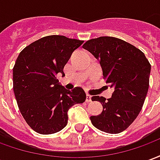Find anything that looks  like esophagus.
Masks as SVG:
<instances>
[{"label": "esophagus", "mask_w": 160, "mask_h": 160, "mask_svg": "<svg viewBox=\"0 0 160 160\" xmlns=\"http://www.w3.org/2000/svg\"><path fill=\"white\" fill-rule=\"evenodd\" d=\"M91 101H92V96L89 95V94H87V97H86V102L89 103V102H91Z\"/></svg>", "instance_id": "esophagus-1"}]
</instances>
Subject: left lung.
Masks as SVG:
<instances>
[{"mask_svg": "<svg viewBox=\"0 0 160 160\" xmlns=\"http://www.w3.org/2000/svg\"><path fill=\"white\" fill-rule=\"evenodd\" d=\"M83 48L99 62L103 75L114 92L111 98L93 96L103 111L91 117L98 129L118 134L130 125L141 111L149 87L151 65L144 53L128 42L113 37L88 40Z\"/></svg>", "mask_w": 160, "mask_h": 160, "instance_id": "obj_1", "label": "left lung"}]
</instances>
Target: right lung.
Instances as JSON below:
<instances>
[{
	"mask_svg": "<svg viewBox=\"0 0 160 160\" xmlns=\"http://www.w3.org/2000/svg\"><path fill=\"white\" fill-rule=\"evenodd\" d=\"M83 41L64 36L42 38L19 53L12 69L13 92L27 124L42 134L62 130L68 124V111L82 104L87 95L81 87L67 90L56 79Z\"/></svg>",
	"mask_w": 160,
	"mask_h": 160,
	"instance_id": "right-lung-1",
	"label": "right lung"
}]
</instances>
